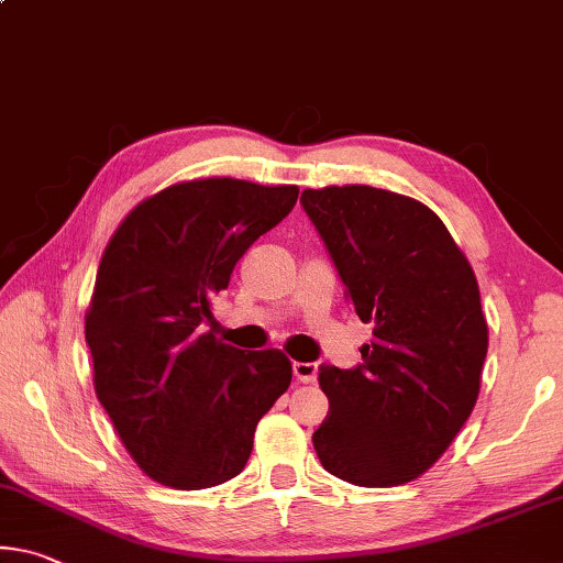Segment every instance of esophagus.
<instances>
[{"label": "esophagus", "instance_id": "1", "mask_svg": "<svg viewBox=\"0 0 563 563\" xmlns=\"http://www.w3.org/2000/svg\"><path fill=\"white\" fill-rule=\"evenodd\" d=\"M292 373H296V378L300 383H316V378H318V363H300V361H296V363H292Z\"/></svg>", "mask_w": 563, "mask_h": 563}]
</instances>
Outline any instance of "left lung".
I'll return each instance as SVG.
<instances>
[{
    "instance_id": "left-lung-1",
    "label": "left lung",
    "mask_w": 563,
    "mask_h": 563,
    "mask_svg": "<svg viewBox=\"0 0 563 563\" xmlns=\"http://www.w3.org/2000/svg\"><path fill=\"white\" fill-rule=\"evenodd\" d=\"M302 210L371 345L323 365L328 416L313 445L328 474L400 486L449 449L476 406L488 351L476 275L426 205L368 185L302 190Z\"/></svg>"
}]
</instances>
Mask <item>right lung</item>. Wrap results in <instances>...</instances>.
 <instances>
[{
  "label": "right lung",
  "mask_w": 563,
  "mask_h": 563,
  "mask_svg": "<svg viewBox=\"0 0 563 563\" xmlns=\"http://www.w3.org/2000/svg\"><path fill=\"white\" fill-rule=\"evenodd\" d=\"M298 187L208 177L140 202L107 245L85 335L95 390L157 484L198 490L245 468L255 426L290 386L280 351L202 333L240 257L296 208Z\"/></svg>",
  "instance_id": "1"
}]
</instances>
